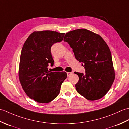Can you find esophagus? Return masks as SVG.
I'll use <instances>...</instances> for the list:
<instances>
[{"label": "esophagus", "mask_w": 129, "mask_h": 129, "mask_svg": "<svg viewBox=\"0 0 129 129\" xmlns=\"http://www.w3.org/2000/svg\"><path fill=\"white\" fill-rule=\"evenodd\" d=\"M67 76H69L70 75L72 74L73 72H68V73H67Z\"/></svg>", "instance_id": "esophagus-1"}]
</instances>
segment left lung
Returning <instances> with one entry per match:
<instances>
[{"label": "left lung", "instance_id": "left-lung-1", "mask_svg": "<svg viewBox=\"0 0 129 129\" xmlns=\"http://www.w3.org/2000/svg\"><path fill=\"white\" fill-rule=\"evenodd\" d=\"M64 41L72 48L76 59L84 64L85 73L75 72L79 76L76 91L89 100L105 96L115 79L111 52L105 41L84 29L67 33Z\"/></svg>", "mask_w": 129, "mask_h": 129}]
</instances>
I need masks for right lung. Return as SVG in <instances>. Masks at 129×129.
<instances>
[{"instance_id":"1","label":"right lung","mask_w":129,"mask_h":129,"mask_svg":"<svg viewBox=\"0 0 129 129\" xmlns=\"http://www.w3.org/2000/svg\"><path fill=\"white\" fill-rule=\"evenodd\" d=\"M65 33L46 30L29 35L21 50L19 77L28 96L40 103H48L60 93L67 77L65 72H51L49 64L54 65L51 47L63 40Z\"/></svg>"}]
</instances>
